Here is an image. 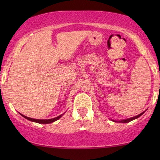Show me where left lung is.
<instances>
[{
  "mask_svg": "<svg viewBox=\"0 0 160 160\" xmlns=\"http://www.w3.org/2000/svg\"><path fill=\"white\" fill-rule=\"evenodd\" d=\"M144 112H143V113H140L139 115H138V116H135V117H132V118H130V119H124V120H122V121H119V122H122V123H128V122H131V121H132L133 119H137V118H138L139 117H141V116L143 114ZM113 122H117V121H113Z\"/></svg>",
  "mask_w": 160,
  "mask_h": 160,
  "instance_id": "1",
  "label": "left lung"
}]
</instances>
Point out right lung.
Instances as JSON below:
<instances>
[{"instance_id": "1", "label": "right lung", "mask_w": 160, "mask_h": 160, "mask_svg": "<svg viewBox=\"0 0 160 160\" xmlns=\"http://www.w3.org/2000/svg\"><path fill=\"white\" fill-rule=\"evenodd\" d=\"M64 113H63L62 114L60 115V116H59V117H55V118H53V119H32V118L25 117V116H24L22 114H21V115L24 118H25V119L30 120V121L37 122V123H39V124H49V123H52V122H54L57 121V120H58L59 119H60V118H61V117H62Z\"/></svg>"}]
</instances>
